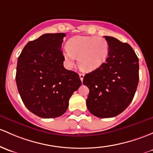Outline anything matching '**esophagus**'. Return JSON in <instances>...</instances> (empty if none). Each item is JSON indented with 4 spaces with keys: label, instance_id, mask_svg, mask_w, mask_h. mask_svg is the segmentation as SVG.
<instances>
[{
    "label": "esophagus",
    "instance_id": "34e87169",
    "mask_svg": "<svg viewBox=\"0 0 153 153\" xmlns=\"http://www.w3.org/2000/svg\"><path fill=\"white\" fill-rule=\"evenodd\" d=\"M79 76H80V79H81V81H82L83 79V77H84V75L82 73H79Z\"/></svg>",
    "mask_w": 153,
    "mask_h": 153
}]
</instances>
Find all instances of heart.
<instances>
[{"instance_id":"b5f03b06","label":"heart","mask_w":153,"mask_h":153,"mask_svg":"<svg viewBox=\"0 0 153 153\" xmlns=\"http://www.w3.org/2000/svg\"><path fill=\"white\" fill-rule=\"evenodd\" d=\"M108 42L100 36H76L70 39L64 52V57L68 67L74 65L75 56L83 71L91 72L105 63L108 56Z\"/></svg>"}]
</instances>
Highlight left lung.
<instances>
[{
    "instance_id": "8db88e82",
    "label": "left lung",
    "mask_w": 153,
    "mask_h": 153,
    "mask_svg": "<svg viewBox=\"0 0 153 153\" xmlns=\"http://www.w3.org/2000/svg\"><path fill=\"white\" fill-rule=\"evenodd\" d=\"M109 45L107 59L99 68L86 74L83 83L89 89L86 106L100 118L119 115L133 100L139 83V59L128 43L104 36Z\"/></svg>"
}]
</instances>
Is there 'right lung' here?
Listing matches in <instances>:
<instances>
[{"mask_svg":"<svg viewBox=\"0 0 153 153\" xmlns=\"http://www.w3.org/2000/svg\"><path fill=\"white\" fill-rule=\"evenodd\" d=\"M64 33H45L27 43L17 59L16 83L24 105L42 118H55L67 110L81 86L78 73L64 67Z\"/></svg>","mask_w":153,"mask_h":153,"instance_id":"add662e5","label":"right lung"}]
</instances>
